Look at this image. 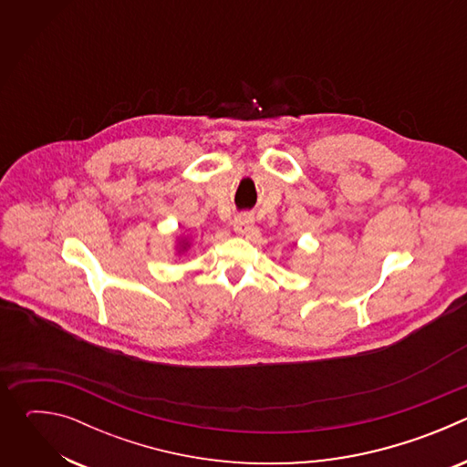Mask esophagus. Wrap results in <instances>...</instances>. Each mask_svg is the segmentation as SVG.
Segmentation results:
<instances>
[{"mask_svg":"<svg viewBox=\"0 0 467 467\" xmlns=\"http://www.w3.org/2000/svg\"><path fill=\"white\" fill-rule=\"evenodd\" d=\"M253 223H254V220H253L251 214H240V216L234 218L233 227H234V233H236V234L245 236V234H249V231L253 229Z\"/></svg>","mask_w":467,"mask_h":467,"instance_id":"esophagus-1","label":"esophagus"}]
</instances>
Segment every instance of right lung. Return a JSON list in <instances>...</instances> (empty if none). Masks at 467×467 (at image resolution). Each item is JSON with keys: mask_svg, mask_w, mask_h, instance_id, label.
I'll list each match as a JSON object with an SVG mask.
<instances>
[{"mask_svg": "<svg viewBox=\"0 0 467 467\" xmlns=\"http://www.w3.org/2000/svg\"><path fill=\"white\" fill-rule=\"evenodd\" d=\"M188 247H190V240H188V238H186V236H184V238H179V240H177V245H175V251H177V253H179V254H181V253H184V251H186V249H188Z\"/></svg>", "mask_w": 467, "mask_h": 467, "instance_id": "right-lung-1", "label": "right lung"}]
</instances>
